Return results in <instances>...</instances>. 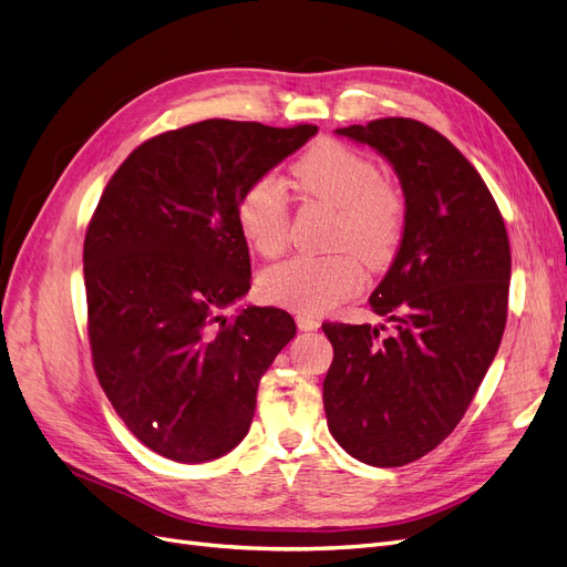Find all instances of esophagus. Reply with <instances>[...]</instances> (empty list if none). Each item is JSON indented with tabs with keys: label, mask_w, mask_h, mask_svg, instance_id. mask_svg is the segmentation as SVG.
<instances>
[{
	"label": "esophagus",
	"mask_w": 567,
	"mask_h": 567,
	"mask_svg": "<svg viewBox=\"0 0 567 567\" xmlns=\"http://www.w3.org/2000/svg\"><path fill=\"white\" fill-rule=\"evenodd\" d=\"M296 323H298L300 331H317L319 326H321V321L317 317H310V315H305V312L296 315Z\"/></svg>",
	"instance_id": "obj_1"
}]
</instances>
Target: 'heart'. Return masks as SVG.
Wrapping results in <instances>:
<instances>
[{
	"instance_id": "b5f03b06",
	"label": "heart",
	"mask_w": 567,
	"mask_h": 567,
	"mask_svg": "<svg viewBox=\"0 0 567 567\" xmlns=\"http://www.w3.org/2000/svg\"><path fill=\"white\" fill-rule=\"evenodd\" d=\"M290 177L305 198L333 205L336 221L326 255H300L260 277L265 300L296 312H326L364 286V269H383L398 255L406 225L402 188L381 175L364 153L338 142H319L300 156ZM236 225L252 250L277 257L288 246L290 210L274 175L252 179L236 203ZM360 256L357 258L353 252Z\"/></svg>"
}]
</instances>
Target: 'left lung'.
<instances>
[{
	"label": "left lung",
	"instance_id": "obj_1",
	"mask_svg": "<svg viewBox=\"0 0 567 567\" xmlns=\"http://www.w3.org/2000/svg\"><path fill=\"white\" fill-rule=\"evenodd\" d=\"M336 132L392 163L406 225L369 300L398 331L321 326L333 346L323 411L350 456L394 468L433 452L483 383L506 326L511 246L487 184L437 130L381 117Z\"/></svg>",
	"mask_w": 567,
	"mask_h": 567
}]
</instances>
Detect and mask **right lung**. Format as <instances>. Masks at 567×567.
I'll list each match as a JSON object with an SVG mask.
<instances>
[{"instance_id": "right-lung-1", "label": "right lung", "mask_w": 567, "mask_h": 567, "mask_svg": "<svg viewBox=\"0 0 567 567\" xmlns=\"http://www.w3.org/2000/svg\"><path fill=\"white\" fill-rule=\"evenodd\" d=\"M315 134L203 120L136 146L99 198L82 255L92 364L132 435L165 458L231 452L296 336L279 307L221 310L250 288L238 196Z\"/></svg>"}]
</instances>
